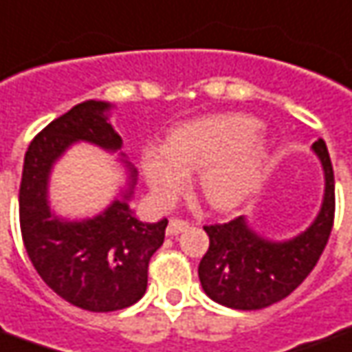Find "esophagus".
<instances>
[{
    "label": "esophagus",
    "mask_w": 352,
    "mask_h": 352,
    "mask_svg": "<svg viewBox=\"0 0 352 352\" xmlns=\"http://www.w3.org/2000/svg\"><path fill=\"white\" fill-rule=\"evenodd\" d=\"M188 226H190V222H186V220H182V218H172L170 222H168V228H166V234H168V236H178V234L184 232Z\"/></svg>",
    "instance_id": "esophagus-1"
}]
</instances>
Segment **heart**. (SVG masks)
I'll use <instances>...</instances> for the list:
<instances>
[{"mask_svg":"<svg viewBox=\"0 0 352 352\" xmlns=\"http://www.w3.org/2000/svg\"><path fill=\"white\" fill-rule=\"evenodd\" d=\"M258 132L261 124L243 115L205 116L174 128L162 151L144 157L153 195L170 203L186 188L188 172L201 168L199 186L210 207L234 208L263 172V153L251 145Z\"/></svg>","mask_w":352,"mask_h":352,"instance_id":"heart-1","label":"heart"}]
</instances>
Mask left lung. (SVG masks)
I'll list each match as a JSON object with an SVG mask.
<instances>
[{
    "label": "left lung",
    "mask_w": 352,
    "mask_h": 352,
    "mask_svg": "<svg viewBox=\"0 0 352 352\" xmlns=\"http://www.w3.org/2000/svg\"><path fill=\"white\" fill-rule=\"evenodd\" d=\"M312 149L324 166L326 191L318 217L301 236L268 241L243 217L203 226L210 243L199 263V280L212 301L237 310L266 309L295 292L316 266L333 228L336 180L326 142L318 138Z\"/></svg>",
    "instance_id": "obj_1"
}]
</instances>
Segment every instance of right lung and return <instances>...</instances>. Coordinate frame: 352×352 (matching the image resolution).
I'll use <instances>...</instances> for the list:
<instances>
[{
  "mask_svg": "<svg viewBox=\"0 0 352 352\" xmlns=\"http://www.w3.org/2000/svg\"><path fill=\"white\" fill-rule=\"evenodd\" d=\"M109 103L84 101L43 128L24 155L19 191L21 234L36 272L70 305L89 312H113L138 302L147 289V268L164 241L168 220L140 222L128 207L134 190L96 218L65 222L51 214L47 178L53 162L74 142L109 151L122 140L107 118Z\"/></svg>",
  "mask_w": 352,
  "mask_h": 352,
  "instance_id": "obj_1",
  "label": "right lung"
}]
</instances>
